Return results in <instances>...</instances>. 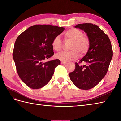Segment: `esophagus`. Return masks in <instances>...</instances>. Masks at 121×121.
<instances>
[{"label":"esophagus","instance_id":"obj_1","mask_svg":"<svg viewBox=\"0 0 121 121\" xmlns=\"http://www.w3.org/2000/svg\"><path fill=\"white\" fill-rule=\"evenodd\" d=\"M61 65H65V64H66V62H63V61H61Z\"/></svg>","mask_w":121,"mask_h":121}]
</instances>
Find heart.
I'll list each match as a JSON object with an SVG mask.
<instances>
[{
	"label": "heart",
	"mask_w": 121,
	"mask_h": 121,
	"mask_svg": "<svg viewBox=\"0 0 121 121\" xmlns=\"http://www.w3.org/2000/svg\"><path fill=\"white\" fill-rule=\"evenodd\" d=\"M65 41L71 42L70 45L71 50L57 54L56 58L63 62L75 60L79 56H83L88 52L91 42L88 36L84 35L82 30L75 28H72L64 34ZM52 47L56 51H60L63 48V43L59 36L53 38Z\"/></svg>",
	"instance_id": "obj_1"
}]
</instances>
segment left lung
Masks as SVG:
<instances>
[{"mask_svg":"<svg viewBox=\"0 0 121 121\" xmlns=\"http://www.w3.org/2000/svg\"><path fill=\"white\" fill-rule=\"evenodd\" d=\"M84 30L91 46L86 55L69 74L71 81L81 89L94 88L102 80L108 70L113 56L111 42L108 35L95 24H79L75 26Z\"/></svg>","mask_w":121,"mask_h":121,"instance_id":"obj_1","label":"left lung"}]
</instances>
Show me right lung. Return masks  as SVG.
Returning a JSON list of instances; mask_svg holds the SVG:
<instances>
[{
    "label": "right lung",
    "instance_id": "obj_1",
    "mask_svg": "<svg viewBox=\"0 0 121 121\" xmlns=\"http://www.w3.org/2000/svg\"><path fill=\"white\" fill-rule=\"evenodd\" d=\"M65 30L51 25H34L17 38L13 58L20 78L32 89H39L50 81L59 59L43 62L54 55L52 41Z\"/></svg>",
    "mask_w": 121,
    "mask_h": 121
}]
</instances>
